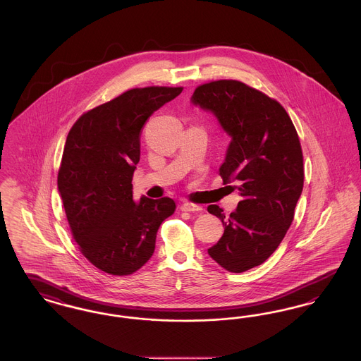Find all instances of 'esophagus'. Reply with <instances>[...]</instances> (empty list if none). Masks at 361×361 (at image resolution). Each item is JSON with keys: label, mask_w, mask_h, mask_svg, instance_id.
I'll use <instances>...</instances> for the list:
<instances>
[{"label": "esophagus", "mask_w": 361, "mask_h": 361, "mask_svg": "<svg viewBox=\"0 0 361 361\" xmlns=\"http://www.w3.org/2000/svg\"><path fill=\"white\" fill-rule=\"evenodd\" d=\"M181 211H187V212H197V211H202L203 208L200 206H197V204H192V203H183L181 204Z\"/></svg>", "instance_id": "1"}]
</instances>
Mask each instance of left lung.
Listing matches in <instances>:
<instances>
[{
    "instance_id": "left-lung-1",
    "label": "left lung",
    "mask_w": 361,
    "mask_h": 361,
    "mask_svg": "<svg viewBox=\"0 0 361 361\" xmlns=\"http://www.w3.org/2000/svg\"><path fill=\"white\" fill-rule=\"evenodd\" d=\"M190 103L211 112L231 139L219 174L224 184H238L242 200L227 218L219 206L207 207L224 226L208 255L240 274L269 257L291 226L305 178L299 137L280 104L240 81L199 86Z\"/></svg>"
}]
</instances>
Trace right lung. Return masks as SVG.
Returning a JSON list of instances; mask_svg holds the SVG:
<instances>
[{
	"instance_id": "obj_1",
	"label": "right lung",
	"mask_w": 361,
	"mask_h": 361,
	"mask_svg": "<svg viewBox=\"0 0 361 361\" xmlns=\"http://www.w3.org/2000/svg\"><path fill=\"white\" fill-rule=\"evenodd\" d=\"M183 87L131 89L84 114L66 137L58 190L82 255L109 275H131L153 256L157 231L176 209L171 197L139 202L133 174L140 130Z\"/></svg>"
}]
</instances>
